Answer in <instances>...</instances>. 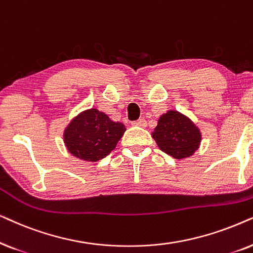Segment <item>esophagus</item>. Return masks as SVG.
Masks as SVG:
<instances>
[{
	"label": "esophagus",
	"instance_id": "1",
	"mask_svg": "<svg viewBox=\"0 0 253 253\" xmlns=\"http://www.w3.org/2000/svg\"><path fill=\"white\" fill-rule=\"evenodd\" d=\"M132 125H133V126L142 127V128H143V127L147 126V121L144 120V119H139V120H136V121H133Z\"/></svg>",
	"mask_w": 253,
	"mask_h": 253
}]
</instances>
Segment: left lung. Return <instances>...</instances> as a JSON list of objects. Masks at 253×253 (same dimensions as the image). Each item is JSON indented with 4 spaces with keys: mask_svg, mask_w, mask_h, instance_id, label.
<instances>
[{
    "mask_svg": "<svg viewBox=\"0 0 253 253\" xmlns=\"http://www.w3.org/2000/svg\"><path fill=\"white\" fill-rule=\"evenodd\" d=\"M153 137L162 151L177 160L193 155L201 140L195 125L177 111L161 116Z\"/></svg>",
    "mask_w": 253,
    "mask_h": 253,
    "instance_id": "left-lung-1",
    "label": "left lung"
}]
</instances>
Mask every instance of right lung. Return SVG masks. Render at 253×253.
Segmentation results:
<instances>
[{
  "label": "right lung",
  "mask_w": 253,
  "mask_h": 253,
  "mask_svg": "<svg viewBox=\"0 0 253 253\" xmlns=\"http://www.w3.org/2000/svg\"><path fill=\"white\" fill-rule=\"evenodd\" d=\"M125 130L124 124L112 121L105 113L91 109L69 124L65 130V143L75 157L96 162L116 148Z\"/></svg>",
  "instance_id": "add662e5"
}]
</instances>
